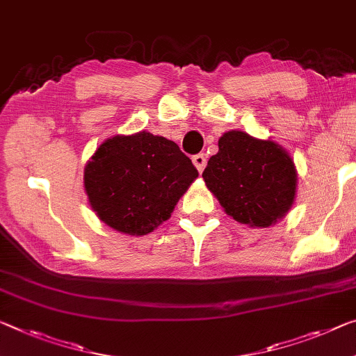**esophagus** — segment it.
I'll use <instances>...</instances> for the list:
<instances>
[{
    "mask_svg": "<svg viewBox=\"0 0 356 356\" xmlns=\"http://www.w3.org/2000/svg\"><path fill=\"white\" fill-rule=\"evenodd\" d=\"M193 163H194V167L197 168V170L202 173V172H204L205 165H207V157L204 154H195L193 157Z\"/></svg>",
    "mask_w": 356,
    "mask_h": 356,
    "instance_id": "1",
    "label": "esophagus"
}]
</instances>
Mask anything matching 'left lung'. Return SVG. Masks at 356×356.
Segmentation results:
<instances>
[{
	"label": "left lung",
	"instance_id": "1",
	"mask_svg": "<svg viewBox=\"0 0 356 356\" xmlns=\"http://www.w3.org/2000/svg\"><path fill=\"white\" fill-rule=\"evenodd\" d=\"M202 178L226 215L250 227L283 220L296 200L298 172L285 147L229 130L218 141Z\"/></svg>",
	"mask_w": 356,
	"mask_h": 356
}]
</instances>
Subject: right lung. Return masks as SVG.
<instances>
[{
    "instance_id": "1",
    "label": "right lung",
    "mask_w": 356,
    "mask_h": 356,
    "mask_svg": "<svg viewBox=\"0 0 356 356\" xmlns=\"http://www.w3.org/2000/svg\"><path fill=\"white\" fill-rule=\"evenodd\" d=\"M197 177L175 141L141 130L114 135L97 147L84 167V191L98 220L141 237L172 216Z\"/></svg>"
}]
</instances>
